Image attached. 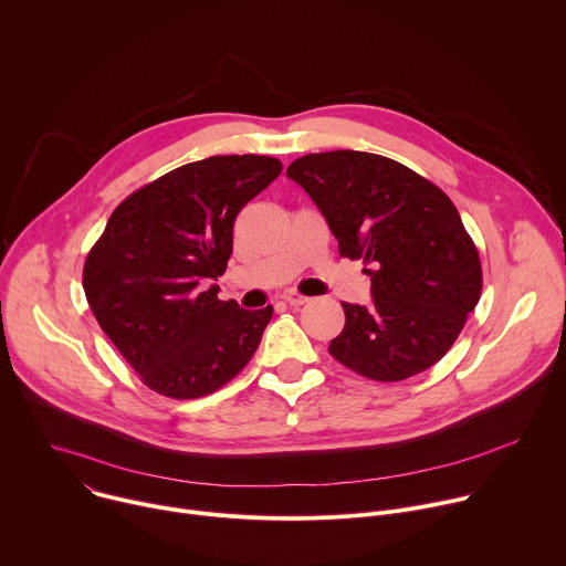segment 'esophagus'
Wrapping results in <instances>:
<instances>
[{
	"instance_id": "esophagus-1",
	"label": "esophagus",
	"mask_w": 566,
	"mask_h": 566,
	"mask_svg": "<svg viewBox=\"0 0 566 566\" xmlns=\"http://www.w3.org/2000/svg\"><path fill=\"white\" fill-rule=\"evenodd\" d=\"M284 302H289L291 306H302V304H306L311 297H306V295H302V293H297V291H286L284 295Z\"/></svg>"
}]
</instances>
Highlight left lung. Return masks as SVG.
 Returning <instances> with one entry per match:
<instances>
[{
  "mask_svg": "<svg viewBox=\"0 0 566 566\" xmlns=\"http://www.w3.org/2000/svg\"><path fill=\"white\" fill-rule=\"evenodd\" d=\"M304 188L338 239L363 260L371 304H349L329 354L356 374L391 382L446 356L481 295V264L443 190L380 154L336 149L295 158Z\"/></svg>",
  "mask_w": 566,
  "mask_h": 566,
  "instance_id": "8db88e82",
  "label": "left lung"
}]
</instances>
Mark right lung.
<instances>
[{
  "label": "right lung",
  "mask_w": 566,
  "mask_h": 566,
  "mask_svg": "<svg viewBox=\"0 0 566 566\" xmlns=\"http://www.w3.org/2000/svg\"><path fill=\"white\" fill-rule=\"evenodd\" d=\"M282 172L273 156H210L129 195L87 255L83 286L101 329L143 382L199 398L232 380L260 347L273 306L219 300L232 223Z\"/></svg>",
  "instance_id": "add662e5"
}]
</instances>
